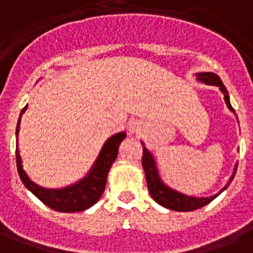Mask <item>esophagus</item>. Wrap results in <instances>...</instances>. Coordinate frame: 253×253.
<instances>
[{
	"label": "esophagus",
	"instance_id": "1",
	"mask_svg": "<svg viewBox=\"0 0 253 253\" xmlns=\"http://www.w3.org/2000/svg\"><path fill=\"white\" fill-rule=\"evenodd\" d=\"M144 130V125L141 121H132L128 126L129 134H140Z\"/></svg>",
	"mask_w": 253,
	"mask_h": 253
}]
</instances>
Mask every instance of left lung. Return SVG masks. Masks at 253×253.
Wrapping results in <instances>:
<instances>
[{
  "label": "left lung",
  "mask_w": 253,
  "mask_h": 253,
  "mask_svg": "<svg viewBox=\"0 0 253 253\" xmlns=\"http://www.w3.org/2000/svg\"><path fill=\"white\" fill-rule=\"evenodd\" d=\"M197 79L202 82L205 84H213V86H217L220 87L221 93L224 94V99L226 102V106L229 109L230 112L235 113V109L232 108L229 101V94H228V90L222 84V81L220 79V77L214 73H198L197 74ZM239 123V120H237ZM143 144V159H141V163H143V169H144L145 172V179H147V186H148V191L151 197L154 198L156 202L162 206H165L167 209L176 210V211H193V210L201 209L204 208L208 204H210L211 201L214 200L215 197L224 191L228 186L230 185V182L233 180L236 175V171H237V165L235 166V169H233V174L228 180V183L225 185V187L221 190L218 194L211 195V197H191V195L182 194L176 190L171 189L169 186L166 185L165 182L162 180L159 175V171H158V167H156V162H155L154 156L149 152L148 149L145 148V144L141 141Z\"/></svg>",
  "instance_id": "1"
}]
</instances>
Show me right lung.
Here are the masks:
<instances>
[{
  "label": "right lung",
  "mask_w": 253,
  "mask_h": 253,
  "mask_svg": "<svg viewBox=\"0 0 253 253\" xmlns=\"http://www.w3.org/2000/svg\"><path fill=\"white\" fill-rule=\"evenodd\" d=\"M27 108H28V105L21 110L20 117H18L17 128H16V143H17V136L20 132V120ZM125 137H126L125 132H120V133H116L112 137H109L102 145L98 158L95 159L93 167L90 169L87 175L78 180L77 183L67 186V187H62V189H45L31 180V178L23 169V160L20 156L17 143L16 144V162H17L20 179L23 180L24 186L33 195H36L39 200L51 209L62 211V213L84 211V210L91 208L101 198V195L104 194L109 169L117 158L119 147Z\"/></svg>",
  "instance_id": "obj_1"
}]
</instances>
